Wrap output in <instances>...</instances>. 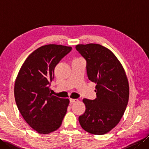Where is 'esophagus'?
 I'll list each match as a JSON object with an SVG mask.
<instances>
[{
	"label": "esophagus",
	"mask_w": 149,
	"mask_h": 149,
	"mask_svg": "<svg viewBox=\"0 0 149 149\" xmlns=\"http://www.w3.org/2000/svg\"><path fill=\"white\" fill-rule=\"evenodd\" d=\"M70 102H71V103H74V102H78V99H70Z\"/></svg>",
	"instance_id": "obj_1"
}]
</instances>
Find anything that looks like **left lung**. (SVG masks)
Wrapping results in <instances>:
<instances>
[{"label":"left lung","mask_w":149,"mask_h":149,"mask_svg":"<svg viewBox=\"0 0 149 149\" xmlns=\"http://www.w3.org/2000/svg\"><path fill=\"white\" fill-rule=\"evenodd\" d=\"M77 51L86 60L88 79L97 85L95 100L84 99L86 106L79 122L90 134H106L118 124L127 106L129 82L116 56L99 44H79Z\"/></svg>","instance_id":"left-lung-1"}]
</instances>
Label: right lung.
<instances>
[{
  "label": "right lung",
  "instance_id": "right-lung-1",
  "mask_svg": "<svg viewBox=\"0 0 149 149\" xmlns=\"http://www.w3.org/2000/svg\"><path fill=\"white\" fill-rule=\"evenodd\" d=\"M71 47L49 44L27 57L15 80L14 93L18 109L31 128L49 134L61 126L70 102L50 93L54 68Z\"/></svg>",
  "mask_w": 149,
  "mask_h": 149
}]
</instances>
